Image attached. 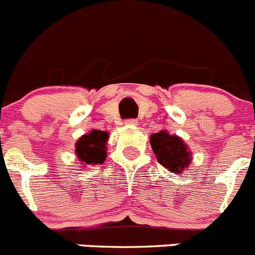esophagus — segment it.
<instances>
[{
    "label": "esophagus",
    "instance_id": "1",
    "mask_svg": "<svg viewBox=\"0 0 255 255\" xmlns=\"http://www.w3.org/2000/svg\"><path fill=\"white\" fill-rule=\"evenodd\" d=\"M125 125L135 126L137 125V120H135V119H128V120H125Z\"/></svg>",
    "mask_w": 255,
    "mask_h": 255
}]
</instances>
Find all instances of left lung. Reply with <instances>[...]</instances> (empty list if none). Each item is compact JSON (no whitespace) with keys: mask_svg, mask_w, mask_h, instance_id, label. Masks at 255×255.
<instances>
[{"mask_svg":"<svg viewBox=\"0 0 255 255\" xmlns=\"http://www.w3.org/2000/svg\"><path fill=\"white\" fill-rule=\"evenodd\" d=\"M150 145L156 159L172 173H182L191 163V153L176 135L160 131L150 136Z\"/></svg>","mask_w":255,"mask_h":255,"instance_id":"1","label":"left lung"}]
</instances>
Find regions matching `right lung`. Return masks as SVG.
<instances>
[{
	"label": "right lung",
	"instance_id": "obj_1",
	"mask_svg": "<svg viewBox=\"0 0 255 255\" xmlns=\"http://www.w3.org/2000/svg\"><path fill=\"white\" fill-rule=\"evenodd\" d=\"M109 134L101 130H92L76 143V153L85 164H101L106 158V141Z\"/></svg>",
	"mask_w": 255,
	"mask_h": 255
}]
</instances>
